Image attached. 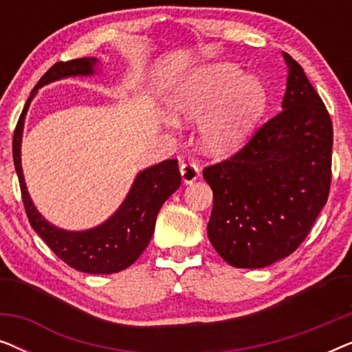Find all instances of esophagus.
Listing matches in <instances>:
<instances>
[{
	"mask_svg": "<svg viewBox=\"0 0 352 352\" xmlns=\"http://www.w3.org/2000/svg\"><path fill=\"white\" fill-rule=\"evenodd\" d=\"M181 176H182V181H184V184H192V182L199 179V176H200L199 166H197L195 163H192V162L182 163V165H181Z\"/></svg>",
	"mask_w": 352,
	"mask_h": 352,
	"instance_id": "1",
	"label": "esophagus"
}]
</instances>
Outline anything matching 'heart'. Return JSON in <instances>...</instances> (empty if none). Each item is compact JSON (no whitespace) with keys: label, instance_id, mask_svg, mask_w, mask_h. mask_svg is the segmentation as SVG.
Returning <instances> with one entry per match:
<instances>
[{"label":"heart","instance_id":"1","mask_svg":"<svg viewBox=\"0 0 352 352\" xmlns=\"http://www.w3.org/2000/svg\"><path fill=\"white\" fill-rule=\"evenodd\" d=\"M173 115L182 120L208 118L201 126V146L226 155L242 146L266 109V91L254 76L232 64L197 69L175 86L168 98Z\"/></svg>","mask_w":352,"mask_h":352}]
</instances>
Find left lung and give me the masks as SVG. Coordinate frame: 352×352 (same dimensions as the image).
Wrapping results in <instances>:
<instances>
[{
	"mask_svg": "<svg viewBox=\"0 0 352 352\" xmlns=\"http://www.w3.org/2000/svg\"><path fill=\"white\" fill-rule=\"evenodd\" d=\"M288 65L282 112L237 153L204 170L213 190L208 239L234 267H266L309 234L329 199L333 126L302 67Z\"/></svg>",
	"mask_w": 352,
	"mask_h": 352,
	"instance_id": "8db88e82",
	"label": "left lung"
}]
</instances>
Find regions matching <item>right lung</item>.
Returning <instances> with one entry per match:
<instances>
[{"label": "right lung", "instance_id": "1", "mask_svg": "<svg viewBox=\"0 0 352 352\" xmlns=\"http://www.w3.org/2000/svg\"><path fill=\"white\" fill-rule=\"evenodd\" d=\"M98 64L96 57H81L67 62H56L33 88L12 138V157L22 201L27 218L33 230L45 240L47 247L65 264L76 271L88 274H113L131 266L151 242L155 229L157 214L168 197L181 186V173L177 160H165L155 166L139 173L133 182L131 190L122 206L98 228L88 230H64L47 223L33 205L27 192L21 166V142L25 115L36 89L51 81L67 76L93 75Z\"/></svg>", "mask_w": 352, "mask_h": 352}]
</instances>
